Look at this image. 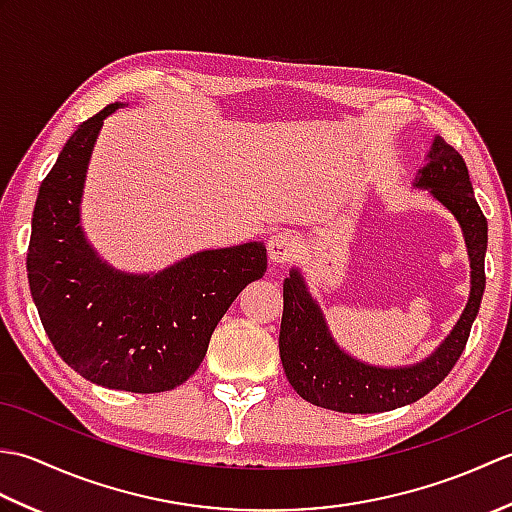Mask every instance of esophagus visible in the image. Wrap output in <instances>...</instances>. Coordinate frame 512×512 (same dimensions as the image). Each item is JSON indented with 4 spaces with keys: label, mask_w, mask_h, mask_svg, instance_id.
Masks as SVG:
<instances>
[{
    "label": "esophagus",
    "mask_w": 512,
    "mask_h": 512,
    "mask_svg": "<svg viewBox=\"0 0 512 512\" xmlns=\"http://www.w3.org/2000/svg\"><path fill=\"white\" fill-rule=\"evenodd\" d=\"M299 248V237L292 231H281L268 239V255L275 264H290L299 255Z\"/></svg>",
    "instance_id": "esophagus-1"
}]
</instances>
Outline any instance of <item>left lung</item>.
I'll return each mask as SVG.
<instances>
[{
	"mask_svg": "<svg viewBox=\"0 0 512 512\" xmlns=\"http://www.w3.org/2000/svg\"><path fill=\"white\" fill-rule=\"evenodd\" d=\"M413 187L429 189L462 226L471 259L469 303L451 334L422 363L374 367L356 361L336 345L319 303L312 299L303 275L292 268L284 281L279 356L290 385L312 405L341 413H378L411 405L438 387L464 352L486 286V217L473 195L464 158L440 136L433 140L427 167L420 169Z\"/></svg>",
	"mask_w": 512,
	"mask_h": 512,
	"instance_id": "1",
	"label": "left lung"
}]
</instances>
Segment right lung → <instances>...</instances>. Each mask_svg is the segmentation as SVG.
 <instances>
[{
	"label": "right lung",
	"instance_id": "1",
	"mask_svg": "<svg viewBox=\"0 0 512 512\" xmlns=\"http://www.w3.org/2000/svg\"><path fill=\"white\" fill-rule=\"evenodd\" d=\"M107 105L76 127L41 182L28 246V284L54 350L90 383L156 394L182 385L215 325L250 281L266 273V246L202 250L156 275L107 266L81 228L85 171Z\"/></svg>",
	"mask_w": 512,
	"mask_h": 512
}]
</instances>
